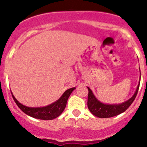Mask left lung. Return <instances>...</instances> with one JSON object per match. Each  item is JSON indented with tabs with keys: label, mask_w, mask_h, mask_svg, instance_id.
I'll return each instance as SVG.
<instances>
[{
	"label": "left lung",
	"mask_w": 147,
	"mask_h": 147,
	"mask_svg": "<svg viewBox=\"0 0 147 147\" xmlns=\"http://www.w3.org/2000/svg\"><path fill=\"white\" fill-rule=\"evenodd\" d=\"M140 72V68H139ZM141 80V72L140 78H139V84H138L135 92L134 93L132 97L129 99L127 101L120 104H105L99 101L95 96L93 94L92 91L88 87V98H87V107L91 113L94 116L99 118H109L112 117L120 115L124 111L127 110L129 107L131 105L137 96L138 90H139V84Z\"/></svg>",
	"instance_id": "1"
}]
</instances>
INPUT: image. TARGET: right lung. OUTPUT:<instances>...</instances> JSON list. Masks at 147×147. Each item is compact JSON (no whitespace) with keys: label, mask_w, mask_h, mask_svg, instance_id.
<instances>
[{"label":"right lung","mask_w":147,"mask_h":147,"mask_svg":"<svg viewBox=\"0 0 147 147\" xmlns=\"http://www.w3.org/2000/svg\"><path fill=\"white\" fill-rule=\"evenodd\" d=\"M75 89V87L68 89L57 101L47 106L41 107H30L25 106L16 100L13 93L11 92V94L18 107L28 116L38 119L51 120L55 119L63 113L66 107L68 98Z\"/></svg>","instance_id":"obj_1"}]
</instances>
